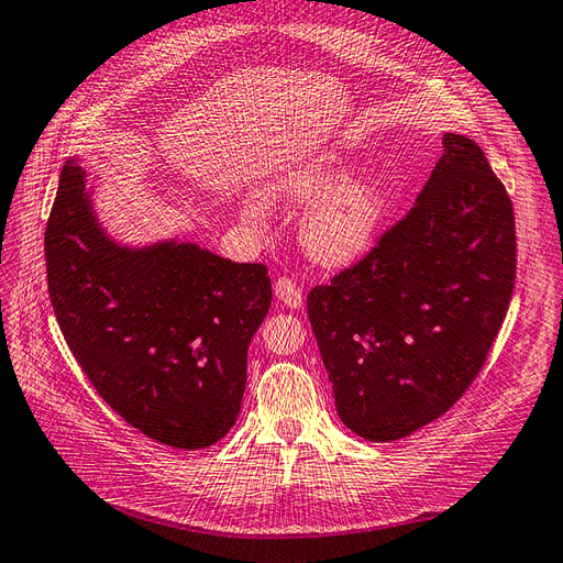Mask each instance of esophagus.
<instances>
[{
    "instance_id": "esophagus-1",
    "label": "esophagus",
    "mask_w": 563,
    "mask_h": 563,
    "mask_svg": "<svg viewBox=\"0 0 563 563\" xmlns=\"http://www.w3.org/2000/svg\"><path fill=\"white\" fill-rule=\"evenodd\" d=\"M274 296H277V301L286 308H301L303 306L301 286H298L296 279H291V277H279L277 282H274Z\"/></svg>"
}]
</instances>
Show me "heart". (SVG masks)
<instances>
[{
	"instance_id": "1",
	"label": "heart",
	"mask_w": 563,
	"mask_h": 563,
	"mask_svg": "<svg viewBox=\"0 0 563 563\" xmlns=\"http://www.w3.org/2000/svg\"><path fill=\"white\" fill-rule=\"evenodd\" d=\"M354 168L340 156L294 164L272 183L269 197L284 207H306L301 243L322 265H346L366 253L387 209L385 190L373 180H349Z\"/></svg>"
}]
</instances>
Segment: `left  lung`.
<instances>
[{"label": "left lung", "mask_w": 563, "mask_h": 563, "mask_svg": "<svg viewBox=\"0 0 563 563\" xmlns=\"http://www.w3.org/2000/svg\"><path fill=\"white\" fill-rule=\"evenodd\" d=\"M443 148L407 214L308 294L336 411L376 443L467 393L514 296V202L477 142L445 134Z\"/></svg>", "instance_id": "1"}]
</instances>
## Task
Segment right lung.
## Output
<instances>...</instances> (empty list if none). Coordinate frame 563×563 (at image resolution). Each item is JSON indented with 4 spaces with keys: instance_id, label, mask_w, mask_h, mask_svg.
<instances>
[{
    "instance_id": "right-lung-1",
    "label": "right lung",
    "mask_w": 563,
    "mask_h": 563,
    "mask_svg": "<svg viewBox=\"0 0 563 563\" xmlns=\"http://www.w3.org/2000/svg\"><path fill=\"white\" fill-rule=\"evenodd\" d=\"M45 267L59 330L112 411L183 451L229 433L247 344L272 303L265 265L192 243L115 245L96 223L84 170L67 164L45 229Z\"/></svg>"
}]
</instances>
